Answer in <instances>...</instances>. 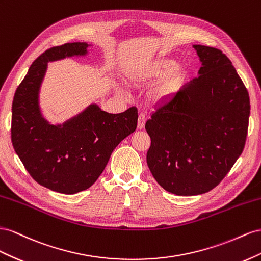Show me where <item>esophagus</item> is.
I'll list each match as a JSON object with an SVG mask.
<instances>
[{"label": "esophagus", "instance_id": "1", "mask_svg": "<svg viewBox=\"0 0 261 261\" xmlns=\"http://www.w3.org/2000/svg\"><path fill=\"white\" fill-rule=\"evenodd\" d=\"M145 125V115L144 114H140L139 119H138V129L141 130L143 129Z\"/></svg>", "mask_w": 261, "mask_h": 261}]
</instances>
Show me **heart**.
<instances>
[{
	"label": "heart",
	"mask_w": 261,
	"mask_h": 261,
	"mask_svg": "<svg viewBox=\"0 0 261 261\" xmlns=\"http://www.w3.org/2000/svg\"><path fill=\"white\" fill-rule=\"evenodd\" d=\"M170 58H159L136 66L126 73V77L133 84H147L159 80L150 91V97L154 102L166 101L178 91L185 75L182 66L176 65Z\"/></svg>",
	"instance_id": "obj_1"
}]
</instances>
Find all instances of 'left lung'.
I'll return each mask as SVG.
<instances>
[{
    "mask_svg": "<svg viewBox=\"0 0 261 261\" xmlns=\"http://www.w3.org/2000/svg\"><path fill=\"white\" fill-rule=\"evenodd\" d=\"M192 47L198 77L159 103L145 123L147 166L177 196L201 195L221 182L243 152L250 114L248 92L229 59L219 49Z\"/></svg>",
    "mask_w": 261,
    "mask_h": 261,
    "instance_id": "8db88e82",
    "label": "left lung"
}]
</instances>
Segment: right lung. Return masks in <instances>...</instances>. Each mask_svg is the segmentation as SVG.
Listing matches in <instances>:
<instances>
[{"label":"right lung","mask_w":261,"mask_h":261,"mask_svg":"<svg viewBox=\"0 0 261 261\" xmlns=\"http://www.w3.org/2000/svg\"><path fill=\"white\" fill-rule=\"evenodd\" d=\"M87 42L54 47L29 68L14 95L12 143L27 172L52 191L73 195L88 189L105 169L111 153L135 132L138 109L109 114L92 102L62 123H51L40 107V88L49 62L89 55Z\"/></svg>","instance_id":"right-lung-1"}]
</instances>
